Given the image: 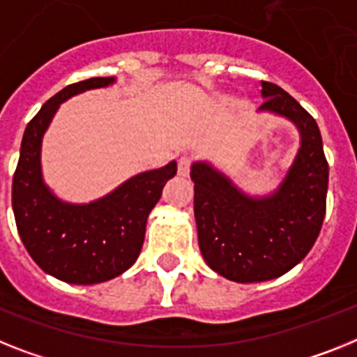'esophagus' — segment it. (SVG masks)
I'll return each mask as SVG.
<instances>
[{
	"mask_svg": "<svg viewBox=\"0 0 357 357\" xmlns=\"http://www.w3.org/2000/svg\"><path fill=\"white\" fill-rule=\"evenodd\" d=\"M190 165H192V160L188 155H181L178 160V174L181 178H187L190 174Z\"/></svg>",
	"mask_w": 357,
	"mask_h": 357,
	"instance_id": "obj_1",
	"label": "esophagus"
}]
</instances>
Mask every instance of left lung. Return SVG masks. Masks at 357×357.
Wrapping results in <instances>:
<instances>
[{"mask_svg":"<svg viewBox=\"0 0 357 357\" xmlns=\"http://www.w3.org/2000/svg\"><path fill=\"white\" fill-rule=\"evenodd\" d=\"M259 110L290 119L301 134L294 163L275 192L252 197L205 163L192 165L197 243L212 271L257 283L294 268L316 243L326 211L328 163L316 119L271 82H261Z\"/></svg>","mask_w":357,"mask_h":357,"instance_id":"1","label":"left lung"}]
</instances>
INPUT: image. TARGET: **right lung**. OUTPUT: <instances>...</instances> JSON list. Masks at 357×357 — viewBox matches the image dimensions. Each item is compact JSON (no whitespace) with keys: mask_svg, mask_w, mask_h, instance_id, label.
Masks as SVG:
<instances>
[{"mask_svg":"<svg viewBox=\"0 0 357 357\" xmlns=\"http://www.w3.org/2000/svg\"><path fill=\"white\" fill-rule=\"evenodd\" d=\"M110 83L114 77H91L52 96L26 125L12 179V208L21 241L41 271L74 285L109 281L136 263L146 218L178 170L176 161H170L86 205L65 203L50 192L41 178L40 155L54 114L72 96Z\"/></svg>","mask_w":357,"mask_h":357,"instance_id":"1","label":"right lung"}]
</instances>
